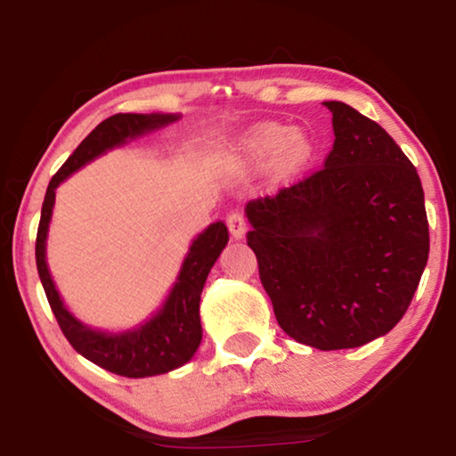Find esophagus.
<instances>
[{
	"label": "esophagus",
	"instance_id": "34e87169",
	"mask_svg": "<svg viewBox=\"0 0 456 456\" xmlns=\"http://www.w3.org/2000/svg\"><path fill=\"white\" fill-rule=\"evenodd\" d=\"M226 224H228L230 234H232V239L240 240L242 236H245V232H247V217L242 216L240 209L230 211V214L226 216Z\"/></svg>",
	"mask_w": 456,
	"mask_h": 456
}]
</instances>
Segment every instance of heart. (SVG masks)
<instances>
[{"instance_id": "obj_1", "label": "heart", "mask_w": 456, "mask_h": 456, "mask_svg": "<svg viewBox=\"0 0 456 456\" xmlns=\"http://www.w3.org/2000/svg\"><path fill=\"white\" fill-rule=\"evenodd\" d=\"M240 149L251 158H267L278 151L280 166L292 170L309 158L311 141L301 130H290L284 124H257L240 136Z\"/></svg>"}]
</instances>
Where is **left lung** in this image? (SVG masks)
<instances>
[{
	"label": "left lung",
	"instance_id": "8db88e82",
	"mask_svg": "<svg viewBox=\"0 0 456 456\" xmlns=\"http://www.w3.org/2000/svg\"><path fill=\"white\" fill-rule=\"evenodd\" d=\"M320 172L247 203V245L280 328L320 351L388 334L429 253L419 174L395 139L342 102Z\"/></svg>",
	"mask_w": 456,
	"mask_h": 456
}]
</instances>
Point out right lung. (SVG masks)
<instances>
[{"instance_id":"1","label":"right lung","mask_w":456,"mask_h":456,"mask_svg":"<svg viewBox=\"0 0 456 456\" xmlns=\"http://www.w3.org/2000/svg\"><path fill=\"white\" fill-rule=\"evenodd\" d=\"M178 120L180 114L155 111V114H116L97 124L52 178L41 208L35 257L41 284L45 289L55 320H58L61 332L74 346V351L89 359L91 363L124 378L161 376V373L178 370V367L189 363L192 354L197 353L203 338L199 303H201V292L211 267L220 257L224 247L228 245V228L224 222H214L192 239L183 265H180L176 282L172 284L166 301L155 314L136 326L118 330V332L99 330L86 326L66 307L64 298L55 289L52 272H49L47 234L53 216L55 191L74 172L91 164L93 159L102 158L103 153L126 145L128 141L139 139V136L166 128L167 124Z\"/></svg>"}]
</instances>
